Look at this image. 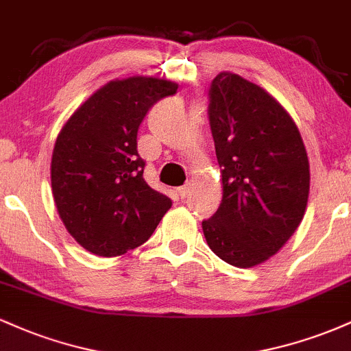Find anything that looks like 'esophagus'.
Instances as JSON below:
<instances>
[{
    "mask_svg": "<svg viewBox=\"0 0 351 351\" xmlns=\"http://www.w3.org/2000/svg\"><path fill=\"white\" fill-rule=\"evenodd\" d=\"M178 195L181 196V198H188V195H189V186H181V188H178Z\"/></svg>",
    "mask_w": 351,
    "mask_h": 351,
    "instance_id": "esophagus-1",
    "label": "esophagus"
}]
</instances>
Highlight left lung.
Wrapping results in <instances>:
<instances>
[{"label": "left lung", "instance_id": "8db88e82", "mask_svg": "<svg viewBox=\"0 0 351 351\" xmlns=\"http://www.w3.org/2000/svg\"><path fill=\"white\" fill-rule=\"evenodd\" d=\"M208 115L223 168V201L203 221L204 237L224 263L254 267L279 251L304 217L307 152L287 110L232 72L213 79Z\"/></svg>", "mask_w": 351, "mask_h": 351}]
</instances>
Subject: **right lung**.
I'll list each match as a JSON object with an SVG mask.
<instances>
[{"instance_id": "1", "label": "right lung", "mask_w": 351, "mask_h": 351, "mask_svg": "<svg viewBox=\"0 0 351 351\" xmlns=\"http://www.w3.org/2000/svg\"><path fill=\"white\" fill-rule=\"evenodd\" d=\"M171 80H110L72 114L56 140L51 184L69 234L88 252L122 256L150 239L171 199L148 186L136 134Z\"/></svg>"}]
</instances>
